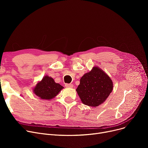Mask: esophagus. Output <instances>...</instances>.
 <instances>
[{"instance_id": "esophagus-1", "label": "esophagus", "mask_w": 148, "mask_h": 148, "mask_svg": "<svg viewBox=\"0 0 148 148\" xmlns=\"http://www.w3.org/2000/svg\"><path fill=\"white\" fill-rule=\"evenodd\" d=\"M65 86L66 88H73V85L72 84H68V83H66V84H65Z\"/></svg>"}]
</instances>
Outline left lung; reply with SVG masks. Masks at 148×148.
<instances>
[{
	"mask_svg": "<svg viewBox=\"0 0 148 148\" xmlns=\"http://www.w3.org/2000/svg\"><path fill=\"white\" fill-rule=\"evenodd\" d=\"M112 89L110 77L101 69L94 67L82 77L76 91L84 104L97 107L105 101Z\"/></svg>",
	"mask_w": 148,
	"mask_h": 148,
	"instance_id": "8db88e82",
	"label": "left lung"
}]
</instances>
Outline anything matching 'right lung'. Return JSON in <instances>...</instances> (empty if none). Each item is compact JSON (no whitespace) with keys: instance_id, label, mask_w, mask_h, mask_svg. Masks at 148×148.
<instances>
[{"instance_id":"obj_1","label":"right lung","mask_w":148,"mask_h":148,"mask_svg":"<svg viewBox=\"0 0 148 148\" xmlns=\"http://www.w3.org/2000/svg\"><path fill=\"white\" fill-rule=\"evenodd\" d=\"M63 88L60 84L55 83L51 77L47 75L37 83L34 92L36 95L42 99H50L56 97Z\"/></svg>"}]
</instances>
